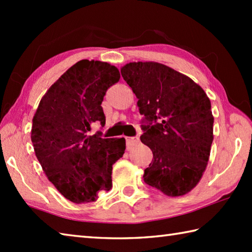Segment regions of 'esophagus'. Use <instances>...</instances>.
<instances>
[{
    "instance_id": "1",
    "label": "esophagus",
    "mask_w": 252,
    "mask_h": 252,
    "mask_svg": "<svg viewBox=\"0 0 252 252\" xmlns=\"http://www.w3.org/2000/svg\"><path fill=\"white\" fill-rule=\"evenodd\" d=\"M139 141H140V140H139L138 136H129V138H126V147H127V149L136 146V144L139 143Z\"/></svg>"
}]
</instances>
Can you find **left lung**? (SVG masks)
I'll return each instance as SVG.
<instances>
[{
	"label": "left lung",
	"mask_w": 252,
	"mask_h": 252,
	"mask_svg": "<svg viewBox=\"0 0 252 252\" xmlns=\"http://www.w3.org/2000/svg\"><path fill=\"white\" fill-rule=\"evenodd\" d=\"M121 74L139 99L140 139L153 153L144 182L169 197L188 193L201 179L210 156V100L190 78L160 63L132 62Z\"/></svg>",
	"instance_id": "obj_1"
}]
</instances>
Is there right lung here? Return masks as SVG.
Returning a JSON list of instances; mask_svg holds the SVG:
<instances>
[{
    "instance_id": "1",
    "label": "right lung",
    "mask_w": 252,
    "mask_h": 252,
    "mask_svg": "<svg viewBox=\"0 0 252 252\" xmlns=\"http://www.w3.org/2000/svg\"><path fill=\"white\" fill-rule=\"evenodd\" d=\"M120 80L114 65L81 60L42 97L33 118L31 140L42 169L63 197L74 203L95 201L112 188V165L126 150V139L90 134L105 125L102 101Z\"/></svg>"
}]
</instances>
